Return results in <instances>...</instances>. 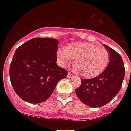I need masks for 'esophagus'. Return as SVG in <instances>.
I'll list each match as a JSON object with an SVG mask.
<instances>
[{"mask_svg": "<svg viewBox=\"0 0 131 131\" xmlns=\"http://www.w3.org/2000/svg\"><path fill=\"white\" fill-rule=\"evenodd\" d=\"M73 75H72L71 73H68V75H67V78H73Z\"/></svg>", "mask_w": 131, "mask_h": 131, "instance_id": "1", "label": "esophagus"}]
</instances>
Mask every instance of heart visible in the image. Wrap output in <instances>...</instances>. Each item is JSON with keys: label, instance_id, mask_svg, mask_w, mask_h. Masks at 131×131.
Wrapping results in <instances>:
<instances>
[{"label": "heart", "instance_id": "b5f03b06", "mask_svg": "<svg viewBox=\"0 0 131 131\" xmlns=\"http://www.w3.org/2000/svg\"><path fill=\"white\" fill-rule=\"evenodd\" d=\"M58 58L66 67L72 60H75V71L86 78L99 75L107 67L110 61V53L106 49L90 43L76 42L59 49Z\"/></svg>", "mask_w": 131, "mask_h": 131}]
</instances>
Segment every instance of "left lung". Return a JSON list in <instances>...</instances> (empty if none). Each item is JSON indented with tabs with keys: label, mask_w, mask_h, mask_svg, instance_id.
<instances>
[{
	"label": "left lung",
	"mask_w": 131,
	"mask_h": 131,
	"mask_svg": "<svg viewBox=\"0 0 131 131\" xmlns=\"http://www.w3.org/2000/svg\"><path fill=\"white\" fill-rule=\"evenodd\" d=\"M110 53V62L105 69L99 76L82 80L75 93L81 101L91 107H100L110 103L122 87L125 69L122 57L118 52L103 44Z\"/></svg>",
	"instance_id": "obj_1"
}]
</instances>
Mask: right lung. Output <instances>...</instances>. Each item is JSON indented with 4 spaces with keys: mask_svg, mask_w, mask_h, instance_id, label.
<instances>
[{
    "mask_svg": "<svg viewBox=\"0 0 131 131\" xmlns=\"http://www.w3.org/2000/svg\"><path fill=\"white\" fill-rule=\"evenodd\" d=\"M58 40L34 38L19 46L10 64L11 85L18 96L30 103H40L51 95L68 72L57 65Z\"/></svg>",
    "mask_w": 131,
    "mask_h": 131,
    "instance_id": "right-lung-1",
    "label": "right lung"
}]
</instances>
